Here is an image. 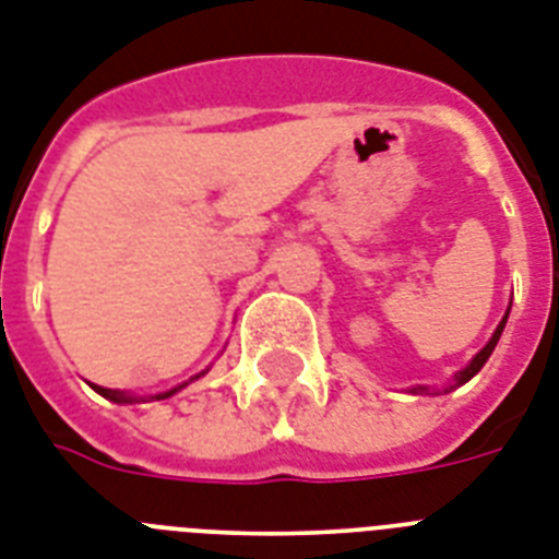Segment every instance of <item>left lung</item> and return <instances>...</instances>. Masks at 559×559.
Wrapping results in <instances>:
<instances>
[{
  "label": "left lung",
  "mask_w": 559,
  "mask_h": 559,
  "mask_svg": "<svg viewBox=\"0 0 559 559\" xmlns=\"http://www.w3.org/2000/svg\"><path fill=\"white\" fill-rule=\"evenodd\" d=\"M508 312H511V307H508ZM508 312H506V316H502V321H500V324H497V330H493V335H491V338H488V344H485L483 350L476 353V356L471 358L468 365L462 367L460 373H453V382H448V384H444V388H442L444 393H451V390L462 388V384H465V382H471V379H474V376L479 373V370H483V365H485V361H488V358H491L493 347H497V342H500L502 330H506ZM411 393H430V388H425V384H416V388H411ZM433 393H439V390H433Z\"/></svg>",
  "instance_id": "obj_1"
}]
</instances>
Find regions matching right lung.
<instances>
[{
  "label": "right lung",
  "mask_w": 559,
  "mask_h": 559,
  "mask_svg": "<svg viewBox=\"0 0 559 559\" xmlns=\"http://www.w3.org/2000/svg\"><path fill=\"white\" fill-rule=\"evenodd\" d=\"M203 373H206V370H203ZM203 373L192 376L189 382H194V379H201ZM189 382L177 384V388H171V390H163V393H154V396H134V393H126V390L99 388V384H91V388L97 390V393H99V396H103V399H108V402H115V405H134V402H154V399H169V396H175L177 390H183Z\"/></svg>",
  "instance_id": "obj_1"
}]
</instances>
